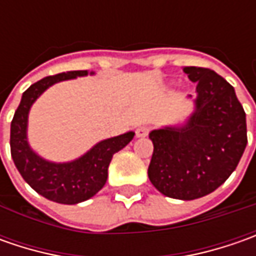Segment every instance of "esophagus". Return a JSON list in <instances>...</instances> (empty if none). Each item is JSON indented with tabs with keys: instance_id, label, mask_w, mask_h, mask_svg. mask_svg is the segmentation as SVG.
<instances>
[{
	"instance_id": "esophagus-1",
	"label": "esophagus",
	"mask_w": 256,
	"mask_h": 256,
	"mask_svg": "<svg viewBox=\"0 0 256 256\" xmlns=\"http://www.w3.org/2000/svg\"><path fill=\"white\" fill-rule=\"evenodd\" d=\"M148 134H150V126H148V125H141V126L136 128V136H138V138H144V136H146Z\"/></svg>"
}]
</instances>
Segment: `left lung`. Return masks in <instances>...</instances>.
<instances>
[{
    "mask_svg": "<svg viewBox=\"0 0 256 256\" xmlns=\"http://www.w3.org/2000/svg\"><path fill=\"white\" fill-rule=\"evenodd\" d=\"M196 85V111L184 128L150 134V181L175 200L205 196L230 178L248 142L246 118L234 86L210 68L185 66Z\"/></svg>",
    "mask_w": 256,
    "mask_h": 256,
    "instance_id": "8db88e82",
    "label": "left lung"
}]
</instances>
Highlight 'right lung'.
Masks as SVG:
<instances>
[{"label": "right lung", "instance_id": "obj_1", "mask_svg": "<svg viewBox=\"0 0 256 256\" xmlns=\"http://www.w3.org/2000/svg\"><path fill=\"white\" fill-rule=\"evenodd\" d=\"M88 71H68L51 75L32 84L21 98L11 121V156L24 181L40 195L58 204H78L94 196L105 185L108 178V166L112 155L121 151L134 138V132L96 144L90 152L68 164L46 162L35 155L26 142V118L30 106L55 82L86 75Z\"/></svg>", "mask_w": 256, "mask_h": 256}]
</instances>
